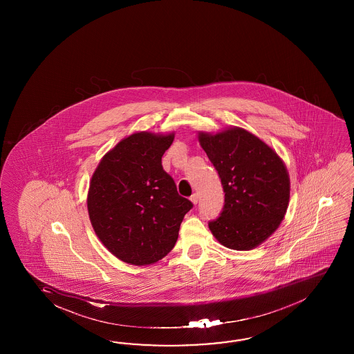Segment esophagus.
<instances>
[{
    "mask_svg": "<svg viewBox=\"0 0 354 354\" xmlns=\"http://www.w3.org/2000/svg\"><path fill=\"white\" fill-rule=\"evenodd\" d=\"M191 201H192L194 205L198 203V194H197V193H193L192 196H191Z\"/></svg>",
    "mask_w": 354,
    "mask_h": 354,
    "instance_id": "34e87169",
    "label": "esophagus"
}]
</instances>
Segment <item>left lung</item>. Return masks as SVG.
Returning a JSON list of instances; mask_svg holds the SVG:
<instances>
[{
  "mask_svg": "<svg viewBox=\"0 0 354 354\" xmlns=\"http://www.w3.org/2000/svg\"><path fill=\"white\" fill-rule=\"evenodd\" d=\"M198 141L221 178L225 206L209 222L225 248L250 250L272 235L290 203V175L266 142L240 127L198 132Z\"/></svg>",
  "mask_w": 354,
  "mask_h": 354,
  "instance_id": "1",
  "label": "left lung"
}]
</instances>
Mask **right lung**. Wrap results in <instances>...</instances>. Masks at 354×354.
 Here are the masks:
<instances>
[{"label":"right lung","instance_id":"obj_1","mask_svg":"<svg viewBox=\"0 0 354 354\" xmlns=\"http://www.w3.org/2000/svg\"><path fill=\"white\" fill-rule=\"evenodd\" d=\"M172 141L174 133H132L102 157L89 183L86 206L97 237L129 265H150L171 252L192 209L162 167Z\"/></svg>","mask_w":354,"mask_h":354}]
</instances>
